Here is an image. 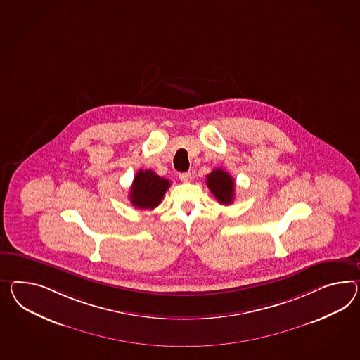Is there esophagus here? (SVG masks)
I'll list each match as a JSON object with an SVG mask.
<instances>
[{
	"label": "esophagus",
	"mask_w": 360,
	"mask_h": 360,
	"mask_svg": "<svg viewBox=\"0 0 360 360\" xmlns=\"http://www.w3.org/2000/svg\"><path fill=\"white\" fill-rule=\"evenodd\" d=\"M179 179L183 181V183H191L192 181V174L191 172H183L179 175Z\"/></svg>",
	"instance_id": "34e87169"
}]
</instances>
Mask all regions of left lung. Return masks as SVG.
<instances>
[{
    "label": "left lung",
    "instance_id": "obj_1",
    "mask_svg": "<svg viewBox=\"0 0 360 360\" xmlns=\"http://www.w3.org/2000/svg\"><path fill=\"white\" fill-rule=\"evenodd\" d=\"M206 177V185L218 202L221 205L232 203L235 197V181L230 174L221 168H215Z\"/></svg>",
    "mask_w": 360,
    "mask_h": 360
}]
</instances>
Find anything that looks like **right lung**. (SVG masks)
<instances>
[{
    "label": "right lung",
    "mask_w": 360,
    "mask_h": 360,
    "mask_svg": "<svg viewBox=\"0 0 360 360\" xmlns=\"http://www.w3.org/2000/svg\"><path fill=\"white\" fill-rule=\"evenodd\" d=\"M169 185V180L151 169H139L130 186V202L139 209H154L163 200Z\"/></svg>",
    "instance_id": "1"
}]
</instances>
